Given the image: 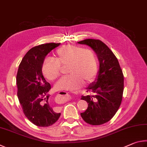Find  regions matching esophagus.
<instances>
[{"mask_svg": "<svg viewBox=\"0 0 147 147\" xmlns=\"http://www.w3.org/2000/svg\"><path fill=\"white\" fill-rule=\"evenodd\" d=\"M67 94H68V93H67ZM59 95H60V94H59ZM60 96H61V95H60Z\"/></svg>", "mask_w": 147, "mask_h": 147, "instance_id": "obj_1", "label": "esophagus"}]
</instances>
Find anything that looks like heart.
Returning a JSON list of instances; mask_svg holds the SVG:
<instances>
[{
  "instance_id": "b5f03b06",
  "label": "heart",
  "mask_w": 147,
  "mask_h": 147,
  "mask_svg": "<svg viewBox=\"0 0 147 147\" xmlns=\"http://www.w3.org/2000/svg\"><path fill=\"white\" fill-rule=\"evenodd\" d=\"M67 66L69 76L61 78L55 84L56 90L74 91L83 85L84 81L94 80L98 71V60L93 51L74 45H66L56 50L55 61L46 59L42 73L46 79L54 81L61 75V66Z\"/></svg>"
}]
</instances>
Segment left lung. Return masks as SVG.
<instances>
[{
    "label": "left lung",
    "instance_id": "8db88e82",
    "mask_svg": "<svg viewBox=\"0 0 147 147\" xmlns=\"http://www.w3.org/2000/svg\"><path fill=\"white\" fill-rule=\"evenodd\" d=\"M78 43L93 49L100 64L97 78L87 88V92L94 94L81 97V99L88 105L81 115L90 125H102L114 116L121 103L124 90L123 71L114 53L101 40L88 38Z\"/></svg>",
    "mask_w": 147,
    "mask_h": 147
}]
</instances>
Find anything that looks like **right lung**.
I'll return each instance as SVG.
<instances>
[{"mask_svg":"<svg viewBox=\"0 0 147 147\" xmlns=\"http://www.w3.org/2000/svg\"><path fill=\"white\" fill-rule=\"evenodd\" d=\"M61 43L35 46L26 53L17 74V96L28 119L38 127H46L59 119L61 113L51 107L48 92L50 84L45 80L42 66L45 57Z\"/></svg>","mask_w":147,"mask_h":147,"instance_id":"right-lung-1","label":"right lung"}]
</instances>
